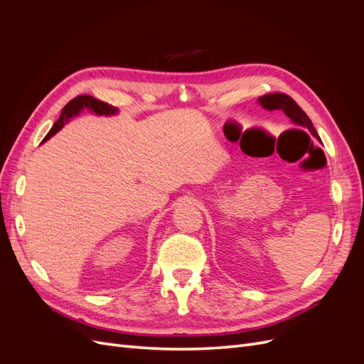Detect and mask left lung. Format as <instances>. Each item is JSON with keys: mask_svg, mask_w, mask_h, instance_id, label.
<instances>
[{"mask_svg": "<svg viewBox=\"0 0 364 364\" xmlns=\"http://www.w3.org/2000/svg\"><path fill=\"white\" fill-rule=\"evenodd\" d=\"M258 103L267 109V111H282L285 115H287L291 123L296 126H301L304 129H308L311 132V135H314L318 139L317 132L311 123V119L308 118V115L302 111V109L297 106V103L293 100L291 97L285 95V94H279V92H274V94H267V95H262L258 98Z\"/></svg>", "mask_w": 364, "mask_h": 364, "instance_id": "obj_1", "label": "left lung"}]
</instances>
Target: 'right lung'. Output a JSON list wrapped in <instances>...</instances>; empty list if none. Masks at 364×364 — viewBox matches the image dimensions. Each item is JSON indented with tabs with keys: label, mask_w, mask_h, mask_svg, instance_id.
<instances>
[{
	"label": "right lung",
	"mask_w": 364,
	"mask_h": 364,
	"mask_svg": "<svg viewBox=\"0 0 364 364\" xmlns=\"http://www.w3.org/2000/svg\"><path fill=\"white\" fill-rule=\"evenodd\" d=\"M83 109H87V111L95 114V115H105V117H111V115H117L118 114V109L115 106L107 105L105 102L97 100V98L91 97V95H79L75 97L74 100H71L67 106L62 109V114L59 117V119L56 123L53 124L51 130L47 134V136L43 138L42 142L48 141L53 135H56L58 132L68 123V121L74 117H77L79 114H82Z\"/></svg>",
	"instance_id": "add662e5"
}]
</instances>
